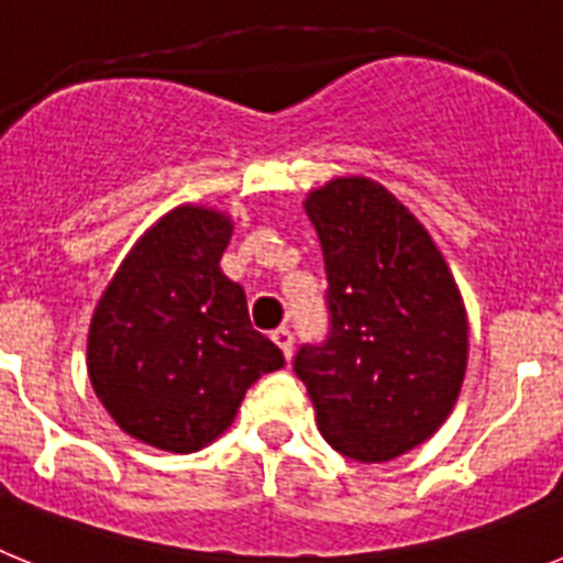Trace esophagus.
<instances>
[{
    "label": "esophagus",
    "instance_id": "obj_1",
    "mask_svg": "<svg viewBox=\"0 0 563 563\" xmlns=\"http://www.w3.org/2000/svg\"><path fill=\"white\" fill-rule=\"evenodd\" d=\"M273 341H276L278 350L285 352V357H287V361H290V355H292V332L287 330V327H278V330L273 332Z\"/></svg>",
    "mask_w": 563,
    "mask_h": 563
}]
</instances>
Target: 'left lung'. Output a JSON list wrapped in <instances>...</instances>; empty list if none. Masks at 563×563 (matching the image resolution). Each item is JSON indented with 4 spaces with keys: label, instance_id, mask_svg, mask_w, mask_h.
<instances>
[{
    "label": "left lung",
    "instance_id": "obj_1",
    "mask_svg": "<svg viewBox=\"0 0 563 563\" xmlns=\"http://www.w3.org/2000/svg\"><path fill=\"white\" fill-rule=\"evenodd\" d=\"M327 271V338L301 343L292 372L338 454L389 462L429 440L454 409L467 318L429 231L366 177L305 202Z\"/></svg>",
    "mask_w": 563,
    "mask_h": 563
}]
</instances>
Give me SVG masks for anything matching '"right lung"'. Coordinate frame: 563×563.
<instances>
[{"label":"right lung","mask_w":563,"mask_h":563,"mask_svg":"<svg viewBox=\"0 0 563 563\" xmlns=\"http://www.w3.org/2000/svg\"><path fill=\"white\" fill-rule=\"evenodd\" d=\"M231 220L177 208L123 258L89 327V380L126 434L200 451L231 426L247 386L285 366L253 330L245 290L220 271Z\"/></svg>","instance_id":"right-lung-1"}]
</instances>
